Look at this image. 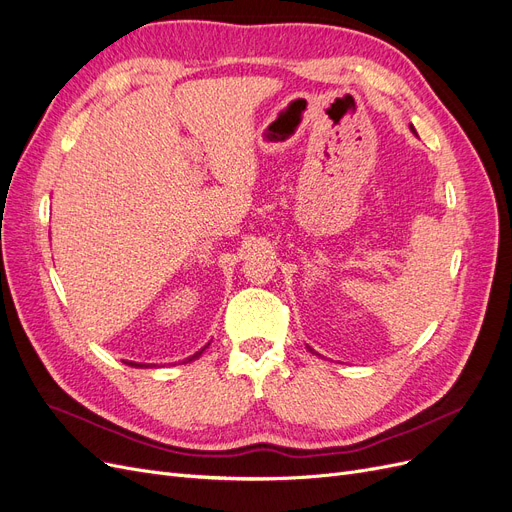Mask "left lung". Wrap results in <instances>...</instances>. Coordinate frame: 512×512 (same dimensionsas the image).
<instances>
[{"label": "left lung", "mask_w": 512, "mask_h": 512, "mask_svg": "<svg viewBox=\"0 0 512 512\" xmlns=\"http://www.w3.org/2000/svg\"><path fill=\"white\" fill-rule=\"evenodd\" d=\"M411 132H415V128H413V126H411ZM310 352H312V354H316L312 348H310Z\"/></svg>", "instance_id": "left-lung-1"}]
</instances>
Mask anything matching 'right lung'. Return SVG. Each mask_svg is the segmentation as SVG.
<instances>
[{"instance_id":"1","label":"right lung","mask_w":512,"mask_h":512,"mask_svg":"<svg viewBox=\"0 0 512 512\" xmlns=\"http://www.w3.org/2000/svg\"><path fill=\"white\" fill-rule=\"evenodd\" d=\"M204 348H206V346H204ZM204 348H202V350H198V352H196L194 356H189V358H185V361H183V363H189V361H194V358H198V356H200V354L204 352ZM124 363H126V365H130V367H137V369H139V367H149V365H145V363H132V361H124Z\"/></svg>"}]
</instances>
